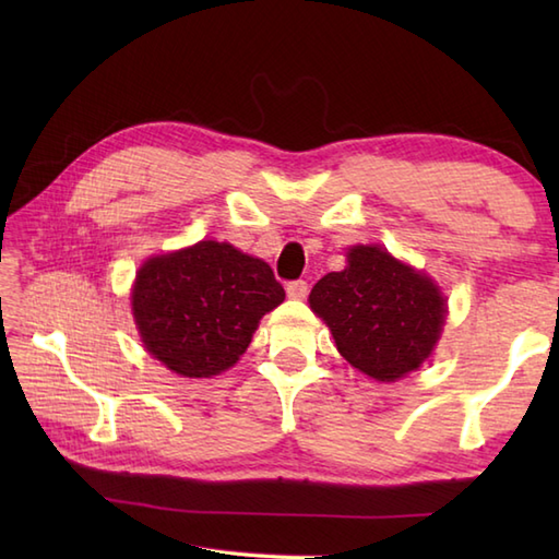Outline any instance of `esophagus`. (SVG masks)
<instances>
[{"instance_id":"34e87169","label":"esophagus","mask_w":559,"mask_h":559,"mask_svg":"<svg viewBox=\"0 0 559 559\" xmlns=\"http://www.w3.org/2000/svg\"><path fill=\"white\" fill-rule=\"evenodd\" d=\"M286 293L293 300H305L307 293H310V286H307V281H290L286 286Z\"/></svg>"}]
</instances>
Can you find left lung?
Segmentation results:
<instances>
[{
    "instance_id": "left-lung-1",
    "label": "left lung",
    "mask_w": 559,
    "mask_h": 559,
    "mask_svg": "<svg viewBox=\"0 0 559 559\" xmlns=\"http://www.w3.org/2000/svg\"><path fill=\"white\" fill-rule=\"evenodd\" d=\"M338 353L379 382L418 370L444 324L435 283L379 247H353L348 266L331 271L310 293Z\"/></svg>"
}]
</instances>
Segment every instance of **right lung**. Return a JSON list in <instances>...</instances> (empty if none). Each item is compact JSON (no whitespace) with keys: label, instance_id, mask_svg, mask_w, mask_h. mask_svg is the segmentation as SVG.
<instances>
[{"label":"right lung","instance_id":"obj_1","mask_svg":"<svg viewBox=\"0 0 559 559\" xmlns=\"http://www.w3.org/2000/svg\"><path fill=\"white\" fill-rule=\"evenodd\" d=\"M286 298L266 261L204 240L148 259L136 273L132 310L146 350L182 377L228 370L259 319Z\"/></svg>","mask_w":559,"mask_h":559}]
</instances>
